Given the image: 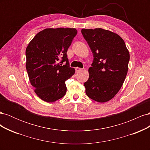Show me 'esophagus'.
<instances>
[{
  "label": "esophagus",
  "mask_w": 150,
  "mask_h": 150,
  "mask_svg": "<svg viewBox=\"0 0 150 150\" xmlns=\"http://www.w3.org/2000/svg\"><path fill=\"white\" fill-rule=\"evenodd\" d=\"M81 70H82V69H81V68H79V67H78L75 68V71H76V72H79V71H80Z\"/></svg>",
  "instance_id": "1"
}]
</instances>
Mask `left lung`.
<instances>
[{"label":"left lung","mask_w":150,"mask_h":150,"mask_svg":"<svg viewBox=\"0 0 150 150\" xmlns=\"http://www.w3.org/2000/svg\"><path fill=\"white\" fill-rule=\"evenodd\" d=\"M81 33L94 57L84 83L87 96L99 103L114 98L128 70L129 53L119 35L101 28L83 29Z\"/></svg>","instance_id":"8db88e82"}]
</instances>
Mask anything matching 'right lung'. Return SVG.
Masks as SVG:
<instances>
[{
  "label": "right lung",
  "instance_id": "right-lung-1",
  "mask_svg": "<svg viewBox=\"0 0 150 150\" xmlns=\"http://www.w3.org/2000/svg\"><path fill=\"white\" fill-rule=\"evenodd\" d=\"M77 33L73 28L46 29L36 34L26 48L30 84L44 101L54 102L66 94V81L75 72L69 66L67 51Z\"/></svg>",
  "mask_w": 150,
  "mask_h": 150
}]
</instances>
